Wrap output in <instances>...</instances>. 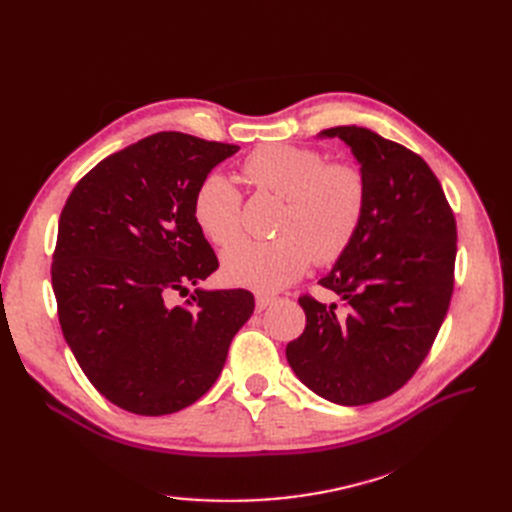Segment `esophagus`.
<instances>
[{
    "mask_svg": "<svg viewBox=\"0 0 512 512\" xmlns=\"http://www.w3.org/2000/svg\"><path fill=\"white\" fill-rule=\"evenodd\" d=\"M273 303H275L273 294H256V309H258V312H262V309H267Z\"/></svg>",
    "mask_w": 512,
    "mask_h": 512,
    "instance_id": "1",
    "label": "esophagus"
}]
</instances>
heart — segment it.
<instances>
[{"label": "heart", "instance_id": "heart-1", "mask_svg": "<svg viewBox=\"0 0 512 512\" xmlns=\"http://www.w3.org/2000/svg\"><path fill=\"white\" fill-rule=\"evenodd\" d=\"M243 170L260 192L286 200L273 241H239L224 252L230 284L260 292L280 290L309 269L333 265L359 235L367 211V177L352 162H329L312 147L269 145L247 156ZM203 235L220 247L241 237V192L224 173L198 183L192 203Z\"/></svg>", "mask_w": 512, "mask_h": 512}]
</instances>
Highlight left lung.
Instances as JSON below:
<instances>
[{
	"mask_svg": "<svg viewBox=\"0 0 512 512\" xmlns=\"http://www.w3.org/2000/svg\"><path fill=\"white\" fill-rule=\"evenodd\" d=\"M342 138L367 177V211L350 250L320 286L344 301L303 294L305 331L286 346L297 378L339 406L399 391L431 350L455 286L457 224L438 177L404 145L356 126Z\"/></svg>",
	"mask_w": 512,
	"mask_h": 512,
	"instance_id": "1",
	"label": "left lung"
}]
</instances>
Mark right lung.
Listing matches in <instances>:
<instances>
[{"mask_svg": "<svg viewBox=\"0 0 512 512\" xmlns=\"http://www.w3.org/2000/svg\"><path fill=\"white\" fill-rule=\"evenodd\" d=\"M237 145L158 132L76 183L61 211L51 280L66 342L115 406L162 416L192 406L222 374L250 320V290L175 294L218 269L194 192Z\"/></svg>", "mask_w": 512, "mask_h": 512, "instance_id": "add662e5", "label": "right lung"}]
</instances>
